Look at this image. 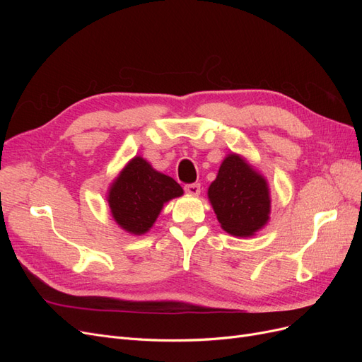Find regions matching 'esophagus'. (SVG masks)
Returning <instances> with one entry per match:
<instances>
[{
  "mask_svg": "<svg viewBox=\"0 0 362 362\" xmlns=\"http://www.w3.org/2000/svg\"><path fill=\"white\" fill-rule=\"evenodd\" d=\"M185 193H189L192 196H198L201 193V184H187L184 187Z\"/></svg>",
  "mask_w": 362,
  "mask_h": 362,
  "instance_id": "obj_1",
  "label": "esophagus"
}]
</instances>
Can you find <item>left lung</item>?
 <instances>
[{"instance_id":"left-lung-1","label":"left lung","mask_w":362,"mask_h":362,"mask_svg":"<svg viewBox=\"0 0 362 362\" xmlns=\"http://www.w3.org/2000/svg\"><path fill=\"white\" fill-rule=\"evenodd\" d=\"M217 221L228 234L250 237L269 222L270 192L266 178L238 154H229L208 187Z\"/></svg>"}]
</instances>
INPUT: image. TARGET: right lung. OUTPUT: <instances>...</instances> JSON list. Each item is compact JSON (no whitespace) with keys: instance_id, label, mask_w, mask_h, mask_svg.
<instances>
[{"instance_id":"obj_1","label":"right lung","mask_w":362,"mask_h":362,"mask_svg":"<svg viewBox=\"0 0 362 362\" xmlns=\"http://www.w3.org/2000/svg\"><path fill=\"white\" fill-rule=\"evenodd\" d=\"M181 185L157 172L141 157H134L112 182L107 201L116 223L127 233L141 235L149 231L163 205L182 194Z\"/></svg>"}]
</instances>
